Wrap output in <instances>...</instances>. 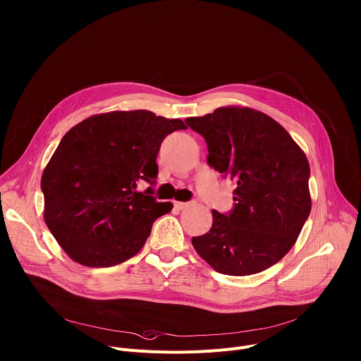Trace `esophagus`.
<instances>
[{"mask_svg":"<svg viewBox=\"0 0 361 361\" xmlns=\"http://www.w3.org/2000/svg\"><path fill=\"white\" fill-rule=\"evenodd\" d=\"M191 203H184V202H174V207H177L178 210H183V209H187Z\"/></svg>","mask_w":361,"mask_h":361,"instance_id":"1","label":"esophagus"}]
</instances>
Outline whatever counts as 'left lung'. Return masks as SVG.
<instances>
[{"label": "left lung", "instance_id": "obj_1", "mask_svg": "<svg viewBox=\"0 0 361 361\" xmlns=\"http://www.w3.org/2000/svg\"><path fill=\"white\" fill-rule=\"evenodd\" d=\"M187 125L207 144V164L235 181L228 213L191 243L219 274L246 276L279 262L311 212L310 164L286 129L250 108L227 106Z\"/></svg>", "mask_w": 361, "mask_h": 361}]
</instances>
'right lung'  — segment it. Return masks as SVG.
<instances>
[{"mask_svg":"<svg viewBox=\"0 0 361 361\" xmlns=\"http://www.w3.org/2000/svg\"><path fill=\"white\" fill-rule=\"evenodd\" d=\"M181 119L149 111L90 116L64 135L42 177L44 220L75 262L109 268L137 255L152 223L171 212L154 197L157 155ZM141 182L150 187L136 188Z\"/></svg>","mask_w":361,"mask_h":361,"instance_id":"1","label":"right lung"}]
</instances>
